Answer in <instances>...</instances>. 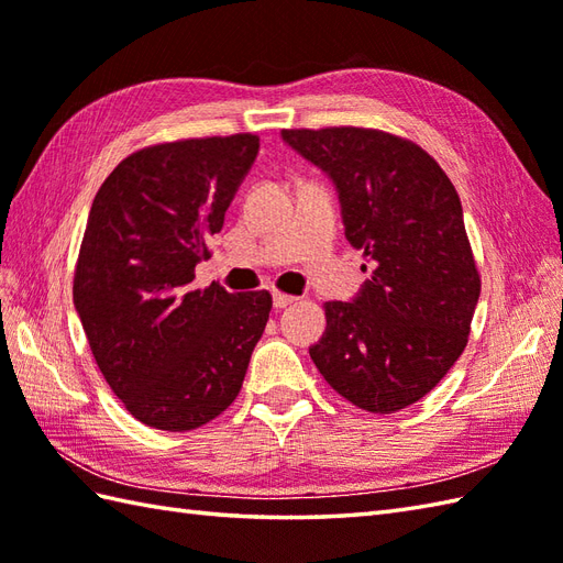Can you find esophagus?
I'll return each mask as SVG.
<instances>
[{"mask_svg": "<svg viewBox=\"0 0 563 563\" xmlns=\"http://www.w3.org/2000/svg\"><path fill=\"white\" fill-rule=\"evenodd\" d=\"M295 302H297V297H292V295H285V292H278V290L273 292V307L275 309H285V307H290Z\"/></svg>", "mask_w": 563, "mask_h": 563, "instance_id": "obj_1", "label": "esophagus"}]
</instances>
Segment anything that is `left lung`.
I'll use <instances>...</instances> for the list:
<instances>
[{
    "label": "left lung",
    "mask_w": 563,
    "mask_h": 563,
    "mask_svg": "<svg viewBox=\"0 0 563 563\" xmlns=\"http://www.w3.org/2000/svg\"><path fill=\"white\" fill-rule=\"evenodd\" d=\"M329 174L345 239L369 278L351 302H327L309 349L343 399L394 413L423 399L462 355L482 278L448 174L411 140L373 128L283 130Z\"/></svg>",
    "instance_id": "8db88e82"
}]
</instances>
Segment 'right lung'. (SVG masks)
Masks as SVG:
<instances>
[{"mask_svg": "<svg viewBox=\"0 0 563 563\" xmlns=\"http://www.w3.org/2000/svg\"><path fill=\"white\" fill-rule=\"evenodd\" d=\"M256 154L251 133L152 145L91 202L71 295L101 375L145 426L200 428L242 389L273 297L190 283Z\"/></svg>", "mask_w": 563, "mask_h": 563, "instance_id": "obj_1", "label": "right lung"}]
</instances>
